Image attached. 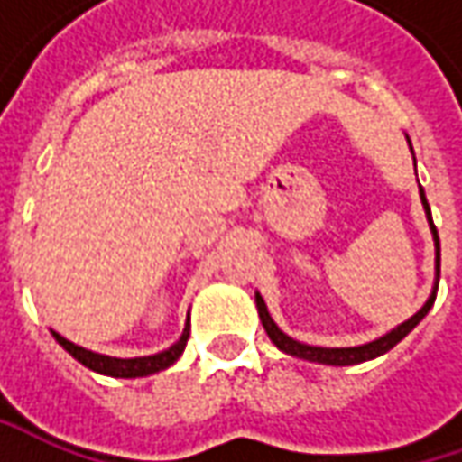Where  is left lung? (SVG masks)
<instances>
[{
    "label": "left lung",
    "mask_w": 462,
    "mask_h": 462,
    "mask_svg": "<svg viewBox=\"0 0 462 462\" xmlns=\"http://www.w3.org/2000/svg\"><path fill=\"white\" fill-rule=\"evenodd\" d=\"M419 195H421V205H424V213H427V221H430V228H432V236H435V249H437V280H439V236H437V228L435 223H432V213H430V203H427V198H424V189L419 187ZM435 295H437V282H435V291L430 295V300L421 306V309L409 319V321H403L396 328H391L388 334H383L381 339H375V342H367V345L360 346H310L303 345V342H295L293 337H288L285 331H280L277 324L273 321V316H270V310L264 306V300H262V295L257 293V310H259V319H262V327L267 331V337L275 342L277 349H282L285 355H293V357H300V360H309V363H321V365H357L365 363V360H373V357H381L385 355L388 349H393V346L399 345L401 339L411 331V328L417 327L419 321L430 313L432 309V303H435Z\"/></svg>",
    "instance_id": "left-lung-1"
}]
</instances>
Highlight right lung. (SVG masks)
Listing matches in <instances>:
<instances>
[{"label":"right lung","instance_id":"right-lung-1","mask_svg":"<svg viewBox=\"0 0 462 462\" xmlns=\"http://www.w3.org/2000/svg\"><path fill=\"white\" fill-rule=\"evenodd\" d=\"M53 337H56V342H59L74 360H79L84 367H89V370H95V373L113 375V378H143V375H152V373H159V370H167L169 365H174L180 360V355L185 352L187 346V337H189V321H187L180 342H174L169 349L159 352V355H149V357H131V360L97 355V352H92V349H84V346L69 342L66 337L56 334V331H53Z\"/></svg>","mask_w":462,"mask_h":462}]
</instances>
